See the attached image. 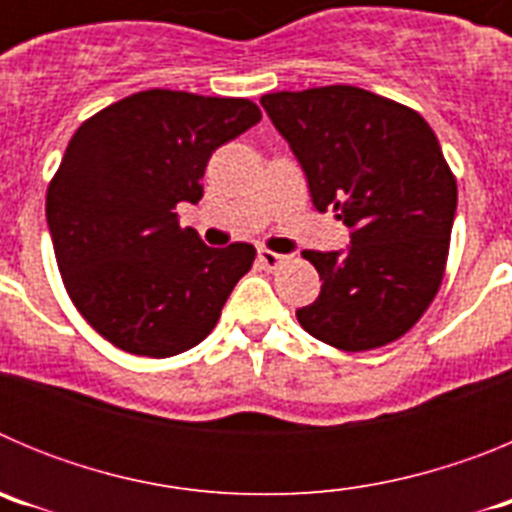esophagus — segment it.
Returning <instances> with one entry per match:
<instances>
[{
  "mask_svg": "<svg viewBox=\"0 0 512 512\" xmlns=\"http://www.w3.org/2000/svg\"><path fill=\"white\" fill-rule=\"evenodd\" d=\"M284 259H287V256L269 251V248H261V251H259V264L264 266V269H269V271L279 269V266L284 264Z\"/></svg>",
  "mask_w": 512,
  "mask_h": 512,
  "instance_id": "esophagus-1",
  "label": "esophagus"
}]
</instances>
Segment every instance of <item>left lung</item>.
Wrapping results in <instances>:
<instances>
[{
    "label": "left lung",
    "instance_id": "1",
    "mask_svg": "<svg viewBox=\"0 0 512 512\" xmlns=\"http://www.w3.org/2000/svg\"><path fill=\"white\" fill-rule=\"evenodd\" d=\"M307 176L312 205L354 230L341 251H302L318 300L302 328L341 351L397 341L438 295L449 259L456 176L415 110L348 84L261 97Z\"/></svg>",
    "mask_w": 512,
    "mask_h": 512
}]
</instances>
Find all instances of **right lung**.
<instances>
[{"label": "right lung", "instance_id": "add662e5", "mask_svg": "<svg viewBox=\"0 0 512 512\" xmlns=\"http://www.w3.org/2000/svg\"><path fill=\"white\" fill-rule=\"evenodd\" d=\"M261 120L243 97L148 89L84 120L45 194L58 271L99 336L169 359L210 336L256 248H210L176 220L207 161Z\"/></svg>", "mask_w": 512, "mask_h": 512}]
</instances>
